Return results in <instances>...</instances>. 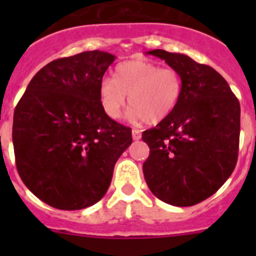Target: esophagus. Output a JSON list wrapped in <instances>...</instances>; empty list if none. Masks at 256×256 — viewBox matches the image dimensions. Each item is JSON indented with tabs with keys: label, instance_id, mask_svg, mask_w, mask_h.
<instances>
[{
	"label": "esophagus",
	"instance_id": "obj_1",
	"mask_svg": "<svg viewBox=\"0 0 256 256\" xmlns=\"http://www.w3.org/2000/svg\"><path fill=\"white\" fill-rule=\"evenodd\" d=\"M132 138L134 140V141H138V140L141 138V130L133 128V130H132Z\"/></svg>",
	"mask_w": 256,
	"mask_h": 256
}]
</instances>
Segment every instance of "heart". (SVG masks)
<instances>
[{
    "instance_id": "b5f03b06",
    "label": "heart",
    "mask_w": 256,
    "mask_h": 256,
    "mask_svg": "<svg viewBox=\"0 0 256 256\" xmlns=\"http://www.w3.org/2000/svg\"><path fill=\"white\" fill-rule=\"evenodd\" d=\"M182 92L178 70L151 61L128 60L115 68L114 78L101 80L98 94L104 112L112 119L120 116L128 96L130 116L156 124L174 112Z\"/></svg>"
}]
</instances>
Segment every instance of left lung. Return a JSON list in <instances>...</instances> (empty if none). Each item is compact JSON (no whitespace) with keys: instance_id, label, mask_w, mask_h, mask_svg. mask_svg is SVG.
<instances>
[{"instance_id":"obj_1","label":"left lung","mask_w":256,"mask_h":256,"mask_svg":"<svg viewBox=\"0 0 256 256\" xmlns=\"http://www.w3.org/2000/svg\"><path fill=\"white\" fill-rule=\"evenodd\" d=\"M148 54L180 72L183 92L174 112L142 133L150 148L144 180L159 200L192 206L216 194L236 166L240 102L212 68L183 54Z\"/></svg>"}]
</instances>
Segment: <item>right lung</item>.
Listing matches in <instances>:
<instances>
[{
	"mask_svg": "<svg viewBox=\"0 0 256 256\" xmlns=\"http://www.w3.org/2000/svg\"><path fill=\"white\" fill-rule=\"evenodd\" d=\"M115 56L86 51L54 60L29 82L14 112L18 173L50 206L79 210L108 191L132 130L100 102V83Z\"/></svg>",
	"mask_w": 256,
	"mask_h": 256,
	"instance_id": "1",
	"label": "right lung"
}]
</instances>
